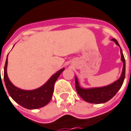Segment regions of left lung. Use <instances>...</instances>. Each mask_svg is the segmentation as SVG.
<instances>
[{
	"instance_id": "obj_1",
	"label": "left lung",
	"mask_w": 131,
	"mask_h": 131,
	"mask_svg": "<svg viewBox=\"0 0 131 131\" xmlns=\"http://www.w3.org/2000/svg\"><path fill=\"white\" fill-rule=\"evenodd\" d=\"M112 40L116 42L117 45L120 47L119 44L115 38H113ZM121 60L123 62V72H122L121 77L116 81L113 82V84L106 86H104V87L84 89H82L79 86L78 80H77V77H75L76 90L77 91L79 95L85 101L91 103V104L105 103V102H107L108 101L110 100L111 99H112L118 91V90L123 85V81L125 79V74H126V62H125V58H124L121 49Z\"/></svg>"
}]
</instances>
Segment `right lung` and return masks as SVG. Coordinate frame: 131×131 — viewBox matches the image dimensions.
I'll return each instance as SVG.
<instances>
[{
  "label": "right lung",
  "instance_id": "obj_1",
  "mask_svg": "<svg viewBox=\"0 0 131 131\" xmlns=\"http://www.w3.org/2000/svg\"><path fill=\"white\" fill-rule=\"evenodd\" d=\"M7 64L8 57L4 67V81L8 94L15 102L27 109L39 108L46 106L50 102L52 96L54 83L60 74L64 70V68L60 69L53 75L45 84L39 89L32 91H25L15 87L9 80L7 75Z\"/></svg>",
  "mask_w": 131,
  "mask_h": 131
}]
</instances>
